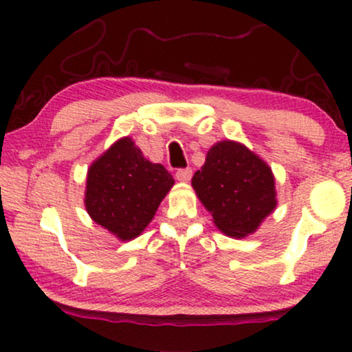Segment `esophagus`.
<instances>
[{"label":"esophagus","mask_w":352,"mask_h":352,"mask_svg":"<svg viewBox=\"0 0 352 352\" xmlns=\"http://www.w3.org/2000/svg\"><path fill=\"white\" fill-rule=\"evenodd\" d=\"M175 177L179 182H188L192 179V168H179L175 173Z\"/></svg>","instance_id":"1"}]
</instances>
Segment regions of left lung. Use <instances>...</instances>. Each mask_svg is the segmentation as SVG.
Listing matches in <instances>:
<instances>
[{
	"label": "left lung",
	"instance_id": "left-lung-1",
	"mask_svg": "<svg viewBox=\"0 0 352 352\" xmlns=\"http://www.w3.org/2000/svg\"><path fill=\"white\" fill-rule=\"evenodd\" d=\"M192 187L220 232L243 238L276 208L272 168L243 144L221 140L207 153Z\"/></svg>",
	"mask_w": 352,
	"mask_h": 352
}]
</instances>
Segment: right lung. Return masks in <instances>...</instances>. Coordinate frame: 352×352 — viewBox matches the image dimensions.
Segmentation results:
<instances>
[{
    "instance_id": "1",
    "label": "right lung",
    "mask_w": 352,
    "mask_h": 352,
    "mask_svg": "<svg viewBox=\"0 0 352 352\" xmlns=\"http://www.w3.org/2000/svg\"><path fill=\"white\" fill-rule=\"evenodd\" d=\"M173 184L164 165L145 159L134 140L124 137L89 167L84 204L96 223L127 241L151 223Z\"/></svg>"
}]
</instances>
